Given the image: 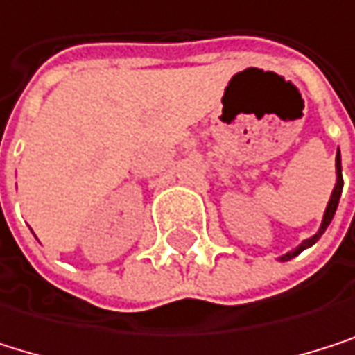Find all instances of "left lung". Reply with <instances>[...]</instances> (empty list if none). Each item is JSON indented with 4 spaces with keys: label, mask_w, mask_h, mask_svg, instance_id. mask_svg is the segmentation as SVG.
<instances>
[{
    "label": "left lung",
    "mask_w": 355,
    "mask_h": 355,
    "mask_svg": "<svg viewBox=\"0 0 355 355\" xmlns=\"http://www.w3.org/2000/svg\"><path fill=\"white\" fill-rule=\"evenodd\" d=\"M341 190H343V175H341V156L336 154V186H334V190H332V197H330V201H328V207H326V214H324V220H322V226H320V230L318 233L311 237V239H307V241H303L300 243L294 252H288L286 256H282V260H290V258H294L296 254H300L305 248H309V245H313L322 235H324V230H326V226L330 224V220L334 218V211H336V205H339V199H341Z\"/></svg>",
    "instance_id": "obj_1"
}]
</instances>
